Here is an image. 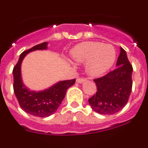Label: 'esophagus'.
Here are the masks:
<instances>
[{"label": "esophagus", "mask_w": 148, "mask_h": 148, "mask_svg": "<svg viewBox=\"0 0 148 148\" xmlns=\"http://www.w3.org/2000/svg\"><path fill=\"white\" fill-rule=\"evenodd\" d=\"M84 82H86L85 78H77L76 79V82L78 84H82Z\"/></svg>", "instance_id": "34e87169"}]
</instances>
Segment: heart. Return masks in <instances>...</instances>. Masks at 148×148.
<instances>
[{
	"label": "heart",
	"mask_w": 148,
	"mask_h": 148,
	"mask_svg": "<svg viewBox=\"0 0 148 148\" xmlns=\"http://www.w3.org/2000/svg\"><path fill=\"white\" fill-rule=\"evenodd\" d=\"M71 58L75 63H86V71L93 77L104 75L114 64L116 53L110 44L86 41L81 43L71 51Z\"/></svg>",
	"instance_id": "1"
}]
</instances>
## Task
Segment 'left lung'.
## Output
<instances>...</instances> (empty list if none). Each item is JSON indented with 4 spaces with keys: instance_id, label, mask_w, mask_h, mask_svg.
<instances>
[{
    "instance_id": "1",
    "label": "left lung",
    "mask_w": 148,
    "mask_h": 148,
    "mask_svg": "<svg viewBox=\"0 0 148 148\" xmlns=\"http://www.w3.org/2000/svg\"><path fill=\"white\" fill-rule=\"evenodd\" d=\"M117 67L104 76L95 79L97 92L88 100L90 107L101 115L118 113L127 104L132 90L133 66L126 52L120 47Z\"/></svg>"
}]
</instances>
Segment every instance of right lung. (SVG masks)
I'll use <instances>...</instances> for the list:
<instances>
[{"label":"right lung","mask_w":148,"mask_h":148,"mask_svg":"<svg viewBox=\"0 0 148 148\" xmlns=\"http://www.w3.org/2000/svg\"><path fill=\"white\" fill-rule=\"evenodd\" d=\"M48 49V42H44L24 51L21 54L17 64L13 69L14 92L22 110L37 117H48L56 113L64 99L67 89L73 86L75 79L56 82L43 90H30L23 84L21 74V64L27 54L36 50Z\"/></svg>","instance_id":"right-lung-1"}]
</instances>
